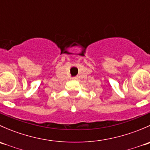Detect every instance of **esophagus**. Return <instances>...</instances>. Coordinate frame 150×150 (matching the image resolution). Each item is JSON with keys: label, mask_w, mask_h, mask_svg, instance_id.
I'll return each instance as SVG.
<instances>
[{"label": "esophagus", "mask_w": 150, "mask_h": 150, "mask_svg": "<svg viewBox=\"0 0 150 150\" xmlns=\"http://www.w3.org/2000/svg\"><path fill=\"white\" fill-rule=\"evenodd\" d=\"M73 79H74V80H76L77 78H73Z\"/></svg>", "instance_id": "1"}]
</instances>
